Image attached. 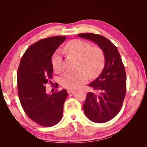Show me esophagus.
<instances>
[{
  "instance_id": "1",
  "label": "esophagus",
  "mask_w": 147,
  "mask_h": 147,
  "mask_svg": "<svg viewBox=\"0 0 147 147\" xmlns=\"http://www.w3.org/2000/svg\"><path fill=\"white\" fill-rule=\"evenodd\" d=\"M75 91V90H67V92L69 94H70V93H73Z\"/></svg>"
}]
</instances>
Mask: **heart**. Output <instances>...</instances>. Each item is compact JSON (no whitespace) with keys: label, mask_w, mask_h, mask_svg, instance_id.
Returning a JSON list of instances; mask_svg holds the SVG:
<instances>
[{"label":"heart","mask_w":147,"mask_h":147,"mask_svg":"<svg viewBox=\"0 0 147 147\" xmlns=\"http://www.w3.org/2000/svg\"><path fill=\"white\" fill-rule=\"evenodd\" d=\"M64 50L78 58V69L75 71H67L60 78L61 84L64 88L76 89L85 83L89 76L91 78L98 76L104 69V51L99 47H92L90 43L78 39L73 40L65 44ZM62 62V53L60 50H57L51 57L53 69L56 71L61 70Z\"/></svg>","instance_id":"b5f03b06"}]
</instances>
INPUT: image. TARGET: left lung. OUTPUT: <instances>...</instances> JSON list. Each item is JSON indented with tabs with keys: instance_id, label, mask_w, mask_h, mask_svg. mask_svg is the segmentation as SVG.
Returning <instances> with one entry per match:
<instances>
[{
	"instance_id": "obj_1",
	"label": "left lung",
	"mask_w": 147,
	"mask_h": 147,
	"mask_svg": "<svg viewBox=\"0 0 147 147\" xmlns=\"http://www.w3.org/2000/svg\"><path fill=\"white\" fill-rule=\"evenodd\" d=\"M78 35L96 43L104 53V68L89 84L99 94L88 92L83 104L84 113L89 119L104 123L113 118L121 110L126 92L125 69L117 48L109 39L92 33Z\"/></svg>"
}]
</instances>
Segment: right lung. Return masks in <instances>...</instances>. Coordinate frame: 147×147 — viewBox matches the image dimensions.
<instances>
[{
	"label": "right lung",
	"instance_id": "1",
	"mask_svg": "<svg viewBox=\"0 0 147 147\" xmlns=\"http://www.w3.org/2000/svg\"><path fill=\"white\" fill-rule=\"evenodd\" d=\"M65 38L55 36L32 44L22 57L18 69V91L22 107L30 119L42 126L56 125L63 117L67 92L63 90L47 94L45 85L51 83L52 56Z\"/></svg>",
	"mask_w": 147,
	"mask_h": 147
}]
</instances>
